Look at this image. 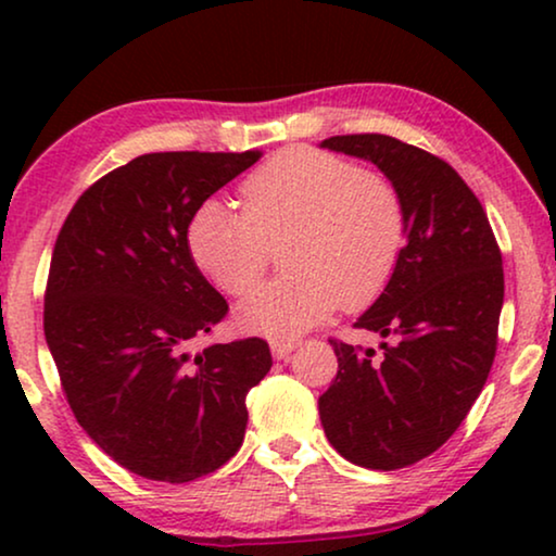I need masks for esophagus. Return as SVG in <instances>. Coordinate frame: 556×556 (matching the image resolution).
Wrapping results in <instances>:
<instances>
[{
    "label": "esophagus",
    "mask_w": 556,
    "mask_h": 556,
    "mask_svg": "<svg viewBox=\"0 0 556 556\" xmlns=\"http://www.w3.org/2000/svg\"><path fill=\"white\" fill-rule=\"evenodd\" d=\"M299 346H301V341H295V339H276L270 344V352L276 359H288V356H291Z\"/></svg>",
    "instance_id": "obj_1"
}]
</instances>
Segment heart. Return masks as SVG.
Segmentation results:
<instances>
[{
    "mask_svg": "<svg viewBox=\"0 0 556 556\" xmlns=\"http://www.w3.org/2000/svg\"><path fill=\"white\" fill-rule=\"evenodd\" d=\"M242 215L204 200L185 242L197 268L227 293H242L283 242V268L242 295L235 316L245 331L291 339L314 329L344 301L364 306L390 283L407 242L400 189L382 174L329 151L291 147L250 172Z\"/></svg>",
    "mask_w": 556,
    "mask_h": 556,
    "instance_id": "heart-1",
    "label": "heart"
}]
</instances>
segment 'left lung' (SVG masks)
Segmentation results:
<instances>
[{"mask_svg": "<svg viewBox=\"0 0 556 556\" xmlns=\"http://www.w3.org/2000/svg\"><path fill=\"white\" fill-rule=\"evenodd\" d=\"M324 149L367 159L400 189L407 245L356 329L382 352L329 339L339 359L318 397L329 443L346 460L397 470L435 453L489 379L504 306V265L489 217L443 159L384 134L331 136Z\"/></svg>", "mask_w": 556, "mask_h": 556, "instance_id": "obj_1", "label": "left lung"}]
</instances>
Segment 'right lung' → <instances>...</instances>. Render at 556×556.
Listing matches in <instances>:
<instances>
[{"label": "right lung", "mask_w": 556, "mask_h": 556, "mask_svg": "<svg viewBox=\"0 0 556 556\" xmlns=\"http://www.w3.org/2000/svg\"><path fill=\"white\" fill-rule=\"evenodd\" d=\"M261 151H162L88 187L63 223L45 288V339L75 420L131 473L189 483L245 438V397L273 367L268 341L192 354L227 301L189 255L200 204Z\"/></svg>", "instance_id": "add662e5"}]
</instances>
